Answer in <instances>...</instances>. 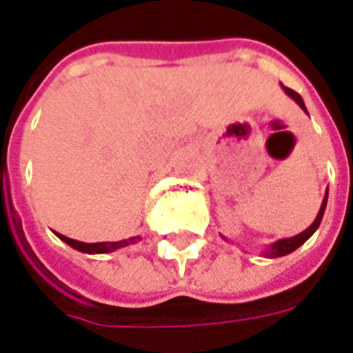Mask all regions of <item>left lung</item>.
Returning <instances> with one entry per match:
<instances>
[{
  "instance_id": "1",
  "label": "left lung",
  "mask_w": 353,
  "mask_h": 353,
  "mask_svg": "<svg viewBox=\"0 0 353 353\" xmlns=\"http://www.w3.org/2000/svg\"><path fill=\"white\" fill-rule=\"evenodd\" d=\"M283 90H285V92H288L289 96H291V98H293V100H295L296 103H299V105L304 109V111H306V108H304L303 98L299 96V92H295V90H291V88H288V87H283ZM325 206H327V192H325V199H323V202H321V208H319L318 217L314 219V223H312L310 227L304 230V232H301V234H296V236L285 238V240H278V242L270 245V250L265 253L266 257H270V259H276V257H283V255H288V253L295 252L299 245H303L304 242H306V240H308V238H310L312 234L316 232V229L319 227V223H321V217H323V212H325Z\"/></svg>"
}]
</instances>
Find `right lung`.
Masks as SVG:
<instances>
[{"label":"right lung","mask_w":353,"mask_h":353,"mask_svg":"<svg viewBox=\"0 0 353 353\" xmlns=\"http://www.w3.org/2000/svg\"><path fill=\"white\" fill-rule=\"evenodd\" d=\"M58 234V232H57ZM60 240H64L65 244L72 245L75 250H79L83 253H108L113 252V250H119V248H124L130 242H136L139 238H130V240H121V242H98V244H85V242H77V240H72V238L64 236V234H58Z\"/></svg>","instance_id":"1"}]
</instances>
